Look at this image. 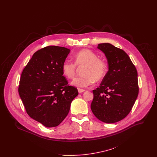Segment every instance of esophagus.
Instances as JSON below:
<instances>
[{
    "instance_id": "esophagus-1",
    "label": "esophagus",
    "mask_w": 157,
    "mask_h": 157,
    "mask_svg": "<svg viewBox=\"0 0 157 157\" xmlns=\"http://www.w3.org/2000/svg\"><path fill=\"white\" fill-rule=\"evenodd\" d=\"M78 93H83V92L85 91L84 89H81V88H78Z\"/></svg>"
}]
</instances>
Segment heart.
Segmentation results:
<instances>
[{"mask_svg": "<svg viewBox=\"0 0 157 157\" xmlns=\"http://www.w3.org/2000/svg\"><path fill=\"white\" fill-rule=\"evenodd\" d=\"M75 63L69 61L63 62L61 69L63 75L68 79H73L76 74L77 67L84 66L83 76L75 79L71 84L78 87H86L91 86L95 81H99L105 76L107 64L105 60L99 58L94 52L84 49L76 53L74 57Z\"/></svg>", "mask_w": 157, "mask_h": 157, "instance_id": "heart-1", "label": "heart"}]
</instances>
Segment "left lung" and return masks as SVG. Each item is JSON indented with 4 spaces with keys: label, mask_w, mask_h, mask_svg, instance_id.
<instances>
[{
    "label": "left lung",
    "mask_w": 157,
    "mask_h": 157,
    "mask_svg": "<svg viewBox=\"0 0 157 157\" xmlns=\"http://www.w3.org/2000/svg\"><path fill=\"white\" fill-rule=\"evenodd\" d=\"M98 48L107 59L108 71L99 87L93 91L91 109L101 121L113 124L124 119L139 94L137 71L128 55L108 43Z\"/></svg>",
    "instance_id": "8db88e82"
}]
</instances>
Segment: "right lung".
<instances>
[{"label":"right lung","mask_w":157,"mask_h":157,"mask_svg":"<svg viewBox=\"0 0 157 157\" xmlns=\"http://www.w3.org/2000/svg\"><path fill=\"white\" fill-rule=\"evenodd\" d=\"M70 50L48 46L36 52L21 75L18 93L29 116L47 127L58 126L78 95L61 66Z\"/></svg>","instance_id":"1"}]
</instances>
